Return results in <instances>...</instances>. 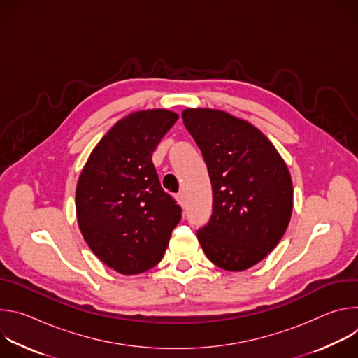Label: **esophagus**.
I'll return each mask as SVG.
<instances>
[{
  "mask_svg": "<svg viewBox=\"0 0 358 358\" xmlns=\"http://www.w3.org/2000/svg\"><path fill=\"white\" fill-rule=\"evenodd\" d=\"M178 123H180V126H181V123H182V119H181V116H180V119H178Z\"/></svg>",
  "mask_w": 358,
  "mask_h": 358,
  "instance_id": "esophagus-1",
  "label": "esophagus"
}]
</instances>
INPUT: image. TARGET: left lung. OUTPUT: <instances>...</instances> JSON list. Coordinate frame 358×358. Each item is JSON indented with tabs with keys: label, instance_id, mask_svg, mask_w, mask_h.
<instances>
[{
	"label": "left lung",
	"instance_id": "obj_1",
	"mask_svg": "<svg viewBox=\"0 0 358 358\" xmlns=\"http://www.w3.org/2000/svg\"><path fill=\"white\" fill-rule=\"evenodd\" d=\"M177 119L167 109L124 116L96 144L79 176V229L96 257L117 273L155 268L181 220V208L162 187L151 160Z\"/></svg>",
	"mask_w": 358,
	"mask_h": 358
}]
</instances>
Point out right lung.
Masks as SVG:
<instances>
[{"mask_svg": "<svg viewBox=\"0 0 358 358\" xmlns=\"http://www.w3.org/2000/svg\"><path fill=\"white\" fill-rule=\"evenodd\" d=\"M182 120L206 160L213 215L196 238L221 269L246 271L271 253L293 211L289 169L271 140L249 122L215 109H185Z\"/></svg>", "mask_w": 358, "mask_h": 358, "instance_id": "right-lung-1", "label": "right lung"}]
</instances>
